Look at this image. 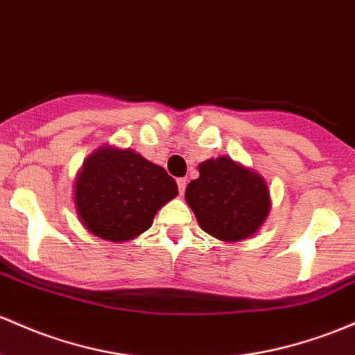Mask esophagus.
<instances>
[{
    "label": "esophagus",
    "instance_id": "esophagus-1",
    "mask_svg": "<svg viewBox=\"0 0 355 355\" xmlns=\"http://www.w3.org/2000/svg\"><path fill=\"white\" fill-rule=\"evenodd\" d=\"M177 185H178V192H180V196H182L187 189V178H178Z\"/></svg>",
    "mask_w": 355,
    "mask_h": 355
}]
</instances>
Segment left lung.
<instances>
[{
	"mask_svg": "<svg viewBox=\"0 0 355 355\" xmlns=\"http://www.w3.org/2000/svg\"><path fill=\"white\" fill-rule=\"evenodd\" d=\"M185 200L202 231L224 243L254 236L271 210L266 180L224 155L198 165V178L187 185Z\"/></svg>",
	"mask_w": 355,
	"mask_h": 355,
	"instance_id": "obj_1",
	"label": "left lung"
}]
</instances>
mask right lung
<instances>
[{"instance_id":"obj_1","label":"right lung","mask_w":355,"mask_h":355,"mask_svg":"<svg viewBox=\"0 0 355 355\" xmlns=\"http://www.w3.org/2000/svg\"><path fill=\"white\" fill-rule=\"evenodd\" d=\"M178 196L165 168L131 148L103 145L84 159L73 184L79 220L91 234L124 243L148 231L155 214Z\"/></svg>"}]
</instances>
